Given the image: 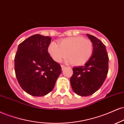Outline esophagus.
Instances as JSON below:
<instances>
[{"mask_svg": "<svg viewBox=\"0 0 124 124\" xmlns=\"http://www.w3.org/2000/svg\"><path fill=\"white\" fill-rule=\"evenodd\" d=\"M65 68H66V67L64 66V65H62V70H64Z\"/></svg>", "mask_w": 124, "mask_h": 124, "instance_id": "34e87169", "label": "esophagus"}]
</instances>
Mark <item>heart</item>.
<instances>
[{
    "label": "heart",
    "instance_id": "obj_1",
    "mask_svg": "<svg viewBox=\"0 0 124 124\" xmlns=\"http://www.w3.org/2000/svg\"><path fill=\"white\" fill-rule=\"evenodd\" d=\"M47 51L55 62H62L68 56L74 65H81L85 64L92 56L93 43L91 40L82 36H74L62 39L59 45L52 42Z\"/></svg>",
    "mask_w": 124,
    "mask_h": 124
}]
</instances>
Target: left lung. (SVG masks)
<instances>
[{"instance_id":"obj_1","label":"left lung","mask_w":124,"mask_h":124,"mask_svg":"<svg viewBox=\"0 0 124 124\" xmlns=\"http://www.w3.org/2000/svg\"><path fill=\"white\" fill-rule=\"evenodd\" d=\"M86 36L93 43V53L90 59L81 67L73 68L70 78L71 87L81 96L93 94L101 88L108 71V56L106 46L95 36Z\"/></svg>"}]
</instances>
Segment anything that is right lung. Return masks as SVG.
Instances as JSON below:
<instances>
[{"mask_svg": "<svg viewBox=\"0 0 124 124\" xmlns=\"http://www.w3.org/2000/svg\"><path fill=\"white\" fill-rule=\"evenodd\" d=\"M51 39L50 36L33 35L21 42L16 52V78L21 88L33 96L50 93L62 73L60 65L48 53Z\"/></svg>", "mask_w": 124, "mask_h": 124, "instance_id": "add662e5", "label": "right lung"}]
</instances>
